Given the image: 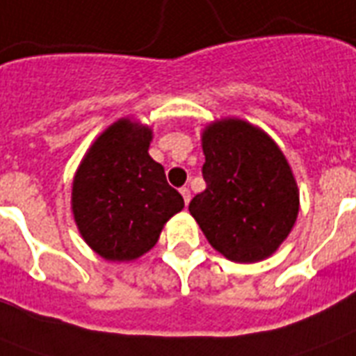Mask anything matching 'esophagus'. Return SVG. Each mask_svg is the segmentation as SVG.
I'll return each mask as SVG.
<instances>
[{
  "label": "esophagus",
  "mask_w": 356,
  "mask_h": 356,
  "mask_svg": "<svg viewBox=\"0 0 356 356\" xmlns=\"http://www.w3.org/2000/svg\"><path fill=\"white\" fill-rule=\"evenodd\" d=\"M181 195H183L184 203L188 205V203H190V197H192V194H190V190H188V188H181Z\"/></svg>",
  "instance_id": "1"
}]
</instances>
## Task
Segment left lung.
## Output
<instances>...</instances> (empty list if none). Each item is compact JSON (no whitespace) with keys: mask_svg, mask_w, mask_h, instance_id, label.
I'll use <instances>...</instances> for the list:
<instances>
[{"mask_svg":"<svg viewBox=\"0 0 356 356\" xmlns=\"http://www.w3.org/2000/svg\"><path fill=\"white\" fill-rule=\"evenodd\" d=\"M207 188L188 211L212 248L233 262L279 249L299 212V190L279 145L249 122L225 118L201 134Z\"/></svg>","mask_w":356,"mask_h":356,"instance_id":"obj_1","label":"left lung"}]
</instances>
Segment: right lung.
<instances>
[{
	"instance_id": "obj_1",
	"label": "right lung",
	"mask_w": 356,
	"mask_h": 356,
	"mask_svg": "<svg viewBox=\"0 0 356 356\" xmlns=\"http://www.w3.org/2000/svg\"><path fill=\"white\" fill-rule=\"evenodd\" d=\"M153 131L122 118L86 151L72 186L81 236L99 257L129 262L156 243L164 223L183 211V195L149 156Z\"/></svg>"
}]
</instances>
